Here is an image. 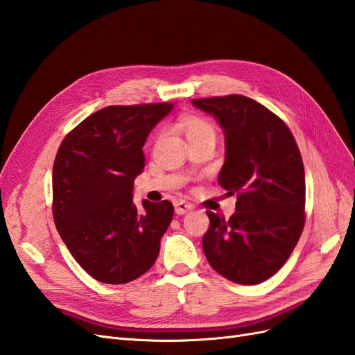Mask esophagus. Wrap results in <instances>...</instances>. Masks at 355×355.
Segmentation results:
<instances>
[{"mask_svg": "<svg viewBox=\"0 0 355 355\" xmlns=\"http://www.w3.org/2000/svg\"><path fill=\"white\" fill-rule=\"evenodd\" d=\"M192 210V204L187 201H176L175 202V211L176 214H187Z\"/></svg>", "mask_w": 355, "mask_h": 355, "instance_id": "esophagus-1", "label": "esophagus"}]
</instances>
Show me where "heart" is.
Returning a JSON list of instances; mask_svg holds the SVG:
<instances>
[{
	"label": "heart",
	"mask_w": 355,
	"mask_h": 355,
	"mask_svg": "<svg viewBox=\"0 0 355 355\" xmlns=\"http://www.w3.org/2000/svg\"><path fill=\"white\" fill-rule=\"evenodd\" d=\"M180 125L184 128L187 137H194V136H200V135H214L211 124L204 120L201 116L197 115H187L180 120Z\"/></svg>",
	"instance_id": "obj_1"
}]
</instances>
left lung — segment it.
<instances>
[{"mask_svg":"<svg viewBox=\"0 0 355 355\" xmlns=\"http://www.w3.org/2000/svg\"><path fill=\"white\" fill-rule=\"evenodd\" d=\"M225 133L219 185L232 196L227 220L207 211L210 227L202 250L216 272L253 286L286 263L305 223V170L286 123L263 105L240 94L194 99Z\"/></svg>","mask_w":355,"mask_h":355,"instance_id":"obj_1","label":"left lung"}]
</instances>
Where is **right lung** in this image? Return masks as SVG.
<instances>
[{
    "label": "right lung",
    "instance_id": "1",
    "mask_svg": "<svg viewBox=\"0 0 355 355\" xmlns=\"http://www.w3.org/2000/svg\"><path fill=\"white\" fill-rule=\"evenodd\" d=\"M173 103L106 106L63 139L53 166V218L73 259L94 280L123 284L157 261L173 218L167 200L133 202L148 135Z\"/></svg>",
    "mask_w": 355,
    "mask_h": 355
}]
</instances>
